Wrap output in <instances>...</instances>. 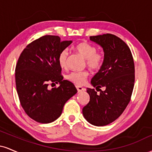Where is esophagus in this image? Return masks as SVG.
<instances>
[{
    "instance_id": "obj_1",
    "label": "esophagus",
    "mask_w": 152,
    "mask_h": 152,
    "mask_svg": "<svg viewBox=\"0 0 152 152\" xmlns=\"http://www.w3.org/2000/svg\"><path fill=\"white\" fill-rule=\"evenodd\" d=\"M76 89H77L78 92H80V91H82L86 90V88H83V87H82L81 86H78V85H76Z\"/></svg>"
}]
</instances>
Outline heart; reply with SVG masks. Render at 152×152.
Here are the masks:
<instances>
[{
	"label": "heart",
	"instance_id": "b5f03b06",
	"mask_svg": "<svg viewBox=\"0 0 152 152\" xmlns=\"http://www.w3.org/2000/svg\"><path fill=\"white\" fill-rule=\"evenodd\" d=\"M74 49L83 56L86 60V66L92 70H99L102 67L104 62V55L101 52L97 51V48L94 45L87 42L78 43L74 47ZM69 52L67 49H64L60 52L58 56V61L61 68H64L67 64ZM87 71H72L66 76L69 81L78 85H82L86 81L88 76Z\"/></svg>",
	"mask_w": 152,
	"mask_h": 152
}]
</instances>
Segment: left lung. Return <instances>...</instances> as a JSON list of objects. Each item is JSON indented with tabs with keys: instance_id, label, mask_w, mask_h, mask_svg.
<instances>
[{
	"instance_id": "8db88e82",
	"label": "left lung",
	"mask_w": 152,
	"mask_h": 152,
	"mask_svg": "<svg viewBox=\"0 0 152 152\" xmlns=\"http://www.w3.org/2000/svg\"><path fill=\"white\" fill-rule=\"evenodd\" d=\"M102 47L104 62L92 78L94 88H87L90 100L82 110L84 118L94 126H106L118 118L129 103L135 81L134 58L123 40L111 34L90 36ZM104 87L102 91L100 88Z\"/></svg>"
}]
</instances>
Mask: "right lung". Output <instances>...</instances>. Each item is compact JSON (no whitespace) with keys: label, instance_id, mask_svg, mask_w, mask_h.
I'll return each instance as SVG.
<instances>
[{"label":"right lung","instance_id":"1","mask_svg":"<svg viewBox=\"0 0 152 152\" xmlns=\"http://www.w3.org/2000/svg\"><path fill=\"white\" fill-rule=\"evenodd\" d=\"M71 41H61L58 36L46 35L24 48L15 66V86L20 105L36 121L48 124L61 114L64 104L77 93L74 83L63 80L58 54ZM51 83L57 88H48Z\"/></svg>","mask_w":152,"mask_h":152}]
</instances>
